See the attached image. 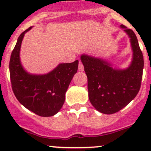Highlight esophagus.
<instances>
[{"label":"esophagus","instance_id":"esophagus-1","mask_svg":"<svg viewBox=\"0 0 151 151\" xmlns=\"http://www.w3.org/2000/svg\"><path fill=\"white\" fill-rule=\"evenodd\" d=\"M78 69H79V71H83L84 70H85V69H84V66H83V64H82V62L79 63Z\"/></svg>","mask_w":151,"mask_h":151}]
</instances>
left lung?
I'll list each match as a JSON object with an SVG mask.
<instances>
[{"label":"left lung","instance_id":"obj_1","mask_svg":"<svg viewBox=\"0 0 151 151\" xmlns=\"http://www.w3.org/2000/svg\"><path fill=\"white\" fill-rule=\"evenodd\" d=\"M132 50L131 63L125 69L114 68L101 58L82 54L81 61L88 77V96L99 112L112 114L129 104L138 93L142 77L144 61L135 34L123 24Z\"/></svg>","mask_w":151,"mask_h":151}]
</instances>
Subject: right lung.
<instances>
[{
    "label": "right lung",
    "instance_id": "add662e5",
    "mask_svg": "<svg viewBox=\"0 0 151 151\" xmlns=\"http://www.w3.org/2000/svg\"><path fill=\"white\" fill-rule=\"evenodd\" d=\"M22 33L11 55L9 63L12 90L19 103L28 110L40 116H52L62 108L65 94L78 69V60L72 63H61L47 74L28 72L22 66L20 50L24 35Z\"/></svg>",
    "mask_w": 151,
    "mask_h": 151
}]
</instances>
